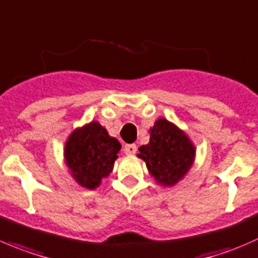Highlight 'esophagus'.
Here are the masks:
<instances>
[{"instance_id": "esophagus-1", "label": "esophagus", "mask_w": 258, "mask_h": 258, "mask_svg": "<svg viewBox=\"0 0 258 258\" xmlns=\"http://www.w3.org/2000/svg\"><path fill=\"white\" fill-rule=\"evenodd\" d=\"M124 152H125V154H128V155L135 154V152H137V145H135V144H126L125 147H124Z\"/></svg>"}]
</instances>
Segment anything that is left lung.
<instances>
[{
    "label": "left lung",
    "instance_id": "left-lung-1",
    "mask_svg": "<svg viewBox=\"0 0 258 258\" xmlns=\"http://www.w3.org/2000/svg\"><path fill=\"white\" fill-rule=\"evenodd\" d=\"M138 157L147 163L155 179L173 185L188 172L195 159V147L184 133L165 119L155 121L149 144L139 148Z\"/></svg>",
    "mask_w": 258,
    "mask_h": 258
}]
</instances>
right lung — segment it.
<instances>
[{"label":"right lung","instance_id":"add662e5","mask_svg":"<svg viewBox=\"0 0 258 258\" xmlns=\"http://www.w3.org/2000/svg\"><path fill=\"white\" fill-rule=\"evenodd\" d=\"M121 145L99 123L76 129L65 145V158L76 182L94 189L113 170Z\"/></svg>","mask_w":258,"mask_h":258}]
</instances>
